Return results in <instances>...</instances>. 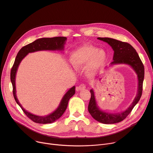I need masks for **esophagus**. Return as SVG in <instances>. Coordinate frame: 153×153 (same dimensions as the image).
I'll return each instance as SVG.
<instances>
[{
  "label": "esophagus",
  "mask_w": 153,
  "mask_h": 153,
  "mask_svg": "<svg viewBox=\"0 0 153 153\" xmlns=\"http://www.w3.org/2000/svg\"><path fill=\"white\" fill-rule=\"evenodd\" d=\"M85 85L84 84H81V85H79L77 87V91H83L84 89H85Z\"/></svg>",
  "instance_id": "obj_1"
}]
</instances>
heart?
Instances as JSON below:
<instances>
[{
    "label": "heart",
    "instance_id": "heart-1",
    "mask_svg": "<svg viewBox=\"0 0 153 153\" xmlns=\"http://www.w3.org/2000/svg\"><path fill=\"white\" fill-rule=\"evenodd\" d=\"M107 60V54L103 50L91 45H84L72 51L70 56V61L76 68H81L88 62L90 71L97 69L102 66Z\"/></svg>",
    "mask_w": 153,
    "mask_h": 153
}]
</instances>
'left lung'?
<instances>
[{
	"label": "left lung",
	"instance_id": "1",
	"mask_svg": "<svg viewBox=\"0 0 153 153\" xmlns=\"http://www.w3.org/2000/svg\"><path fill=\"white\" fill-rule=\"evenodd\" d=\"M98 39L107 43L113 49L114 58L110 66L115 64H127L132 68L138 77L137 94L131 105L123 111L118 113H108L99 108L95 99L93 89L90 91L91 97L88 106V110L91 116L97 121L104 124H114L122 122L130 114L134 107L139 102L143 91V83L144 76V68L139 55L134 48L129 43L122 42L110 38H97Z\"/></svg>",
	"mask_w": 153,
	"mask_h": 153
}]
</instances>
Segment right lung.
I'll list each match as a JSON object with an SVG mask.
<instances>
[{
    "instance_id": "right-lung-1",
    "label": "right lung",
    "mask_w": 153,
    "mask_h": 153,
    "mask_svg": "<svg viewBox=\"0 0 153 153\" xmlns=\"http://www.w3.org/2000/svg\"><path fill=\"white\" fill-rule=\"evenodd\" d=\"M67 40L66 37L58 36L54 38H39L35 42H32L21 48L19 51L14 62L12 68L10 72V80L13 86V94L14 99L18 105L21 107L25 114L32 121L41 124L51 123L56 120L59 119L66 111L69 99L75 94V86L71 87V89L64 94L61 99L60 103L58 108H56L51 114L46 116H38L31 114L24 109L20 103L19 102L16 95V87H15V77L18 68L22 59L30 53H33L38 51L43 50H51V51H63L64 45L66 44Z\"/></svg>"
}]
</instances>
